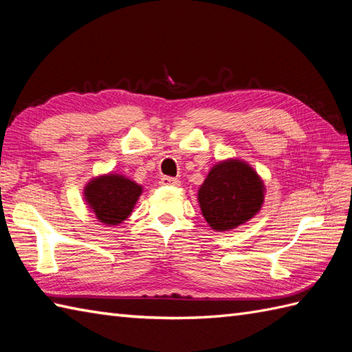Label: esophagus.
Returning <instances> with one entry per match:
<instances>
[{
    "label": "esophagus",
    "instance_id": "obj_1",
    "mask_svg": "<svg viewBox=\"0 0 352 352\" xmlns=\"http://www.w3.org/2000/svg\"><path fill=\"white\" fill-rule=\"evenodd\" d=\"M160 183L163 186H180V180H178V178H172V177H162Z\"/></svg>",
    "mask_w": 352,
    "mask_h": 352
}]
</instances>
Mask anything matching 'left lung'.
Returning <instances> with one entry per match:
<instances>
[{
    "mask_svg": "<svg viewBox=\"0 0 352 352\" xmlns=\"http://www.w3.org/2000/svg\"><path fill=\"white\" fill-rule=\"evenodd\" d=\"M265 199V186L248 163L230 159L214 164L198 190L206 221L216 231H227L254 218Z\"/></svg>",
    "mask_w": 352,
    "mask_h": 352,
    "instance_id": "1",
    "label": "left lung"
}]
</instances>
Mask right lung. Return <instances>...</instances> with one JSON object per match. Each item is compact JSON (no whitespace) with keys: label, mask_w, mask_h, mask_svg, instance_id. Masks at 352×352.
I'll use <instances>...</instances> for the list:
<instances>
[{"label":"right lung","mask_w":352,"mask_h":352,"mask_svg":"<svg viewBox=\"0 0 352 352\" xmlns=\"http://www.w3.org/2000/svg\"><path fill=\"white\" fill-rule=\"evenodd\" d=\"M142 186L124 175L109 174L94 178L85 188V199L100 222L118 226L131 214Z\"/></svg>","instance_id":"obj_1"}]
</instances>
